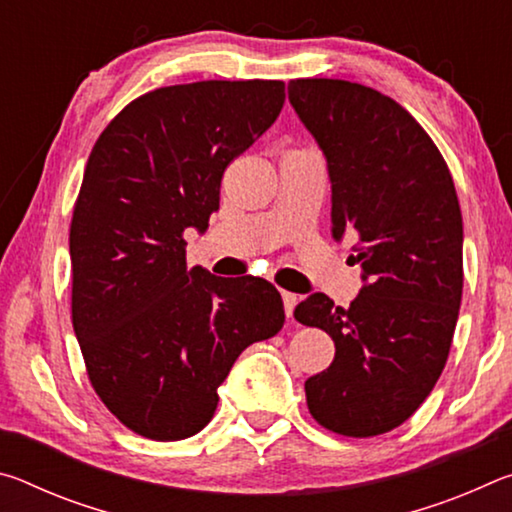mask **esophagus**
<instances>
[{"instance_id":"obj_1","label":"esophagus","mask_w":512,"mask_h":512,"mask_svg":"<svg viewBox=\"0 0 512 512\" xmlns=\"http://www.w3.org/2000/svg\"><path fill=\"white\" fill-rule=\"evenodd\" d=\"M282 302H284V314L291 318L293 309H296V305H298V296L291 291H282Z\"/></svg>"}]
</instances>
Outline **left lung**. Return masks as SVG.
I'll return each mask as SVG.
<instances>
[{"instance_id":"obj_1","label":"left lung","mask_w":512,"mask_h":512,"mask_svg":"<svg viewBox=\"0 0 512 512\" xmlns=\"http://www.w3.org/2000/svg\"><path fill=\"white\" fill-rule=\"evenodd\" d=\"M289 101L332 183V237H359L363 287L336 307L311 293L302 325L332 336V366L305 381L309 413L343 436H379L427 400L463 296V216L452 173L400 103L366 85L298 79Z\"/></svg>"}]
</instances>
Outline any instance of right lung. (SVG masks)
I'll list each match as a JSON object with an SVG mask.
<instances>
[{"label":"right lung","mask_w":512,"mask_h":512,"mask_svg":"<svg viewBox=\"0 0 512 512\" xmlns=\"http://www.w3.org/2000/svg\"><path fill=\"white\" fill-rule=\"evenodd\" d=\"M282 106V81L171 85L128 103L90 153L69 230L74 334L101 402L144 438L201 431L239 354L284 325L271 282L189 268L183 239Z\"/></svg>","instance_id":"1"}]
</instances>
